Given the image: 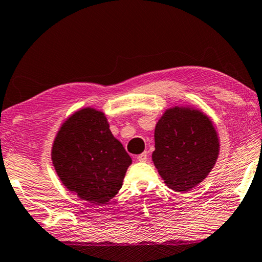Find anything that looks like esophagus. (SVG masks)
<instances>
[{
    "label": "esophagus",
    "mask_w": 262,
    "mask_h": 262,
    "mask_svg": "<svg viewBox=\"0 0 262 262\" xmlns=\"http://www.w3.org/2000/svg\"><path fill=\"white\" fill-rule=\"evenodd\" d=\"M137 159L139 160V162H146L147 160V152H143V154H140L137 156Z\"/></svg>",
    "instance_id": "34e87169"
}]
</instances>
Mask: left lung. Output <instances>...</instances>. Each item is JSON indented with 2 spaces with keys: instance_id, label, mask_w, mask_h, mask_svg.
Segmentation results:
<instances>
[{
  "instance_id": "1",
  "label": "left lung",
  "mask_w": 262,
  "mask_h": 262,
  "mask_svg": "<svg viewBox=\"0 0 262 262\" xmlns=\"http://www.w3.org/2000/svg\"><path fill=\"white\" fill-rule=\"evenodd\" d=\"M152 160L164 183L187 192L208 176L219 156L212 120L191 106L167 108L155 128Z\"/></svg>"
}]
</instances>
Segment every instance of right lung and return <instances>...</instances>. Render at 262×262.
Here are the masks:
<instances>
[{"instance_id":"1","label":"right lung","mask_w":262,"mask_h":262,"mask_svg":"<svg viewBox=\"0 0 262 262\" xmlns=\"http://www.w3.org/2000/svg\"><path fill=\"white\" fill-rule=\"evenodd\" d=\"M108 127L102 111L80 108L62 124L52 144V164L64 186L95 205L117 194L132 163Z\"/></svg>"}]
</instances>
